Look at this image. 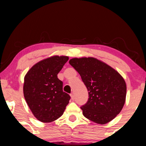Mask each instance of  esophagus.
<instances>
[{"label": "esophagus", "instance_id": "esophagus-1", "mask_svg": "<svg viewBox=\"0 0 146 146\" xmlns=\"http://www.w3.org/2000/svg\"><path fill=\"white\" fill-rule=\"evenodd\" d=\"M70 97H71V99L72 100H74V94L72 93L70 94Z\"/></svg>", "mask_w": 146, "mask_h": 146}]
</instances>
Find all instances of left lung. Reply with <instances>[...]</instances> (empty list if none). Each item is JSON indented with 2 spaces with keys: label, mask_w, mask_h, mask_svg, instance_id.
Wrapping results in <instances>:
<instances>
[{
  "label": "left lung",
  "mask_w": 146,
  "mask_h": 146,
  "mask_svg": "<svg viewBox=\"0 0 146 146\" xmlns=\"http://www.w3.org/2000/svg\"><path fill=\"white\" fill-rule=\"evenodd\" d=\"M69 63L80 75L88 91V100L81 107L84 116L98 124L114 119L125 102L126 84L123 77L93 57L74 58Z\"/></svg>",
  "instance_id": "left-lung-1"
}]
</instances>
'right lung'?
Returning a JSON list of instances; mask_svg holds the SVG:
<instances>
[{
    "mask_svg": "<svg viewBox=\"0 0 146 146\" xmlns=\"http://www.w3.org/2000/svg\"><path fill=\"white\" fill-rule=\"evenodd\" d=\"M68 56H52L35 64L24 79L23 93L32 113L38 120L49 123L64 113L70 96L62 90L57 74Z\"/></svg>",
    "mask_w": 146,
    "mask_h": 146,
    "instance_id": "add662e5",
    "label": "right lung"
}]
</instances>
